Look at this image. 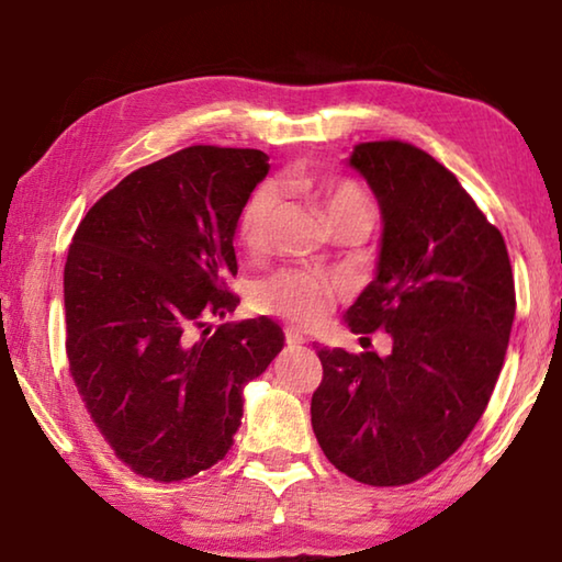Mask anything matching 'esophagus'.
Masks as SVG:
<instances>
[{
    "label": "esophagus",
    "instance_id": "1",
    "mask_svg": "<svg viewBox=\"0 0 562 562\" xmlns=\"http://www.w3.org/2000/svg\"><path fill=\"white\" fill-rule=\"evenodd\" d=\"M284 341H288V347H302L304 337L300 335L297 329H288V331H284Z\"/></svg>",
    "mask_w": 562,
    "mask_h": 562
}]
</instances>
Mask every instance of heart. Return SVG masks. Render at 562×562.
I'll use <instances>...</instances> for the list:
<instances>
[{"mask_svg":"<svg viewBox=\"0 0 562 562\" xmlns=\"http://www.w3.org/2000/svg\"><path fill=\"white\" fill-rule=\"evenodd\" d=\"M278 203L280 193L274 183H262L247 198L240 217H237V240L247 250H262L265 243H268L270 223L274 211H278ZM322 205H325L329 221L349 211H369L367 195L355 183H337L322 198ZM331 300H335V288L327 280L300 270L280 272L278 278L262 282L258 290V302L265 310L278 312V315L302 327L319 325L327 317Z\"/></svg>","mask_w":562,"mask_h":562,"instance_id":"heart-1","label":"heart"}]
</instances>
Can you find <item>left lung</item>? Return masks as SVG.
<instances>
[{
    "instance_id": "obj_1",
    "label": "left lung",
    "mask_w": 562,
    "mask_h": 562,
    "mask_svg": "<svg viewBox=\"0 0 562 562\" xmlns=\"http://www.w3.org/2000/svg\"><path fill=\"white\" fill-rule=\"evenodd\" d=\"M347 164L382 213L374 280L345 315L392 351L317 345L312 429L341 473L404 486L449 459L486 412L506 359L516 290L506 243L439 160L402 140L359 144Z\"/></svg>"
}]
</instances>
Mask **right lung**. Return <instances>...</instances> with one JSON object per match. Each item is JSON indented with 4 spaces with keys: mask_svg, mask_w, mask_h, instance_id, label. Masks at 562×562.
Listing matches in <instances>:
<instances>
[{
    "mask_svg": "<svg viewBox=\"0 0 562 562\" xmlns=\"http://www.w3.org/2000/svg\"><path fill=\"white\" fill-rule=\"evenodd\" d=\"M262 150L190 146L133 170L79 223L64 268L66 357L93 424L144 479L225 459L243 389L284 347L278 322L235 312V231L268 176Z\"/></svg>",
    "mask_w": 562,
    "mask_h": 562,
    "instance_id": "obj_1",
    "label": "right lung"
}]
</instances>
